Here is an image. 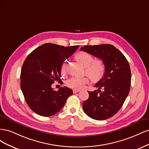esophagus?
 I'll return each instance as SVG.
<instances>
[{"label": "esophagus", "mask_w": 149, "mask_h": 149, "mask_svg": "<svg viewBox=\"0 0 149 149\" xmlns=\"http://www.w3.org/2000/svg\"><path fill=\"white\" fill-rule=\"evenodd\" d=\"M73 93H76L79 92L80 90L79 89H73Z\"/></svg>", "instance_id": "obj_1"}]
</instances>
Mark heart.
<instances>
[{"label":"heart","mask_w":149,"mask_h":149,"mask_svg":"<svg viewBox=\"0 0 149 149\" xmlns=\"http://www.w3.org/2000/svg\"><path fill=\"white\" fill-rule=\"evenodd\" d=\"M76 58L80 63L86 67V72L92 79H100L103 76L105 67L102 61L100 60H94V58L90 54L86 52L78 53L76 56ZM66 64L67 61H65L61 67L62 72L65 71ZM88 82L89 78L86 76L85 77L73 76L67 81L66 84L69 88L74 89H82Z\"/></svg>","instance_id":"1"}]
</instances>
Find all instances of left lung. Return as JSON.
Returning <instances> with one entry per match:
<instances>
[{
	"mask_svg": "<svg viewBox=\"0 0 149 149\" xmlns=\"http://www.w3.org/2000/svg\"><path fill=\"white\" fill-rule=\"evenodd\" d=\"M80 49L100 58L105 66L103 77L95 84L99 89L88 91L89 98L83 102V109L93 119L110 118L123 106L130 91L129 62L121 52L109 44L86 45Z\"/></svg>",
	"mask_w": 149,
	"mask_h": 149,
	"instance_id": "obj_1",
	"label": "left lung"
}]
</instances>
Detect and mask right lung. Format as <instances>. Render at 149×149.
Listing matches in <instances>:
<instances>
[{
	"label": "right lung",
	"mask_w": 149,
	"mask_h": 149,
	"mask_svg": "<svg viewBox=\"0 0 149 149\" xmlns=\"http://www.w3.org/2000/svg\"><path fill=\"white\" fill-rule=\"evenodd\" d=\"M78 47L45 43L26 57L21 70L20 87L26 103L36 114L45 117L56 114L73 94L66 86L55 91L52 84L60 81L63 63Z\"/></svg>",
	"instance_id": "1"
}]
</instances>
